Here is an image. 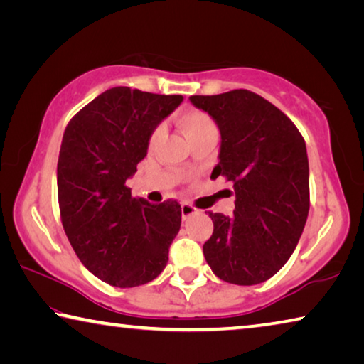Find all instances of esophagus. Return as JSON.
I'll list each match as a JSON object with an SVG mask.
<instances>
[{"mask_svg":"<svg viewBox=\"0 0 364 364\" xmlns=\"http://www.w3.org/2000/svg\"><path fill=\"white\" fill-rule=\"evenodd\" d=\"M196 212H197V208H194L191 204H186V202H184V204H181V215H183L184 220L189 218L191 215H194Z\"/></svg>","mask_w":364,"mask_h":364,"instance_id":"obj_1","label":"esophagus"}]
</instances>
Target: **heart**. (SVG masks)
Segmentation results:
<instances>
[{"label":"heart","mask_w":364,"mask_h":364,"mask_svg":"<svg viewBox=\"0 0 364 364\" xmlns=\"http://www.w3.org/2000/svg\"><path fill=\"white\" fill-rule=\"evenodd\" d=\"M181 127L184 130V134L188 138L194 136V134L207 130V128L215 127L213 120L204 112H199V110H189V112H184L181 117ZM164 133V127H159L156 132H154L152 139H157L160 134Z\"/></svg>","instance_id":"1"}]
</instances>
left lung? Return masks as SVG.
Returning a JSON list of instances; mask_svg holds the SVG:
<instances>
[{
	"mask_svg": "<svg viewBox=\"0 0 364 364\" xmlns=\"http://www.w3.org/2000/svg\"><path fill=\"white\" fill-rule=\"evenodd\" d=\"M189 101L217 123L221 143L212 176L234 188L231 217L208 212L213 234L204 257L215 276L254 286L284 267L299 244L310 208L306 146L297 127L247 90Z\"/></svg>",
	"mask_w": 364,
	"mask_h": 364,
	"instance_id": "1",
	"label": "left lung"
}]
</instances>
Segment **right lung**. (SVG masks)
I'll list each match as a JSON object with an SVG mask.
<instances>
[{"mask_svg":"<svg viewBox=\"0 0 364 364\" xmlns=\"http://www.w3.org/2000/svg\"><path fill=\"white\" fill-rule=\"evenodd\" d=\"M181 101L180 95L115 86L86 104L64 132L60 220L80 262L110 286L146 284L167 267L181 207L134 199L125 183L147 156L154 130Z\"/></svg>","mask_w":364,"mask_h":364,"instance_id":"1","label":"right lung"}]
</instances>
